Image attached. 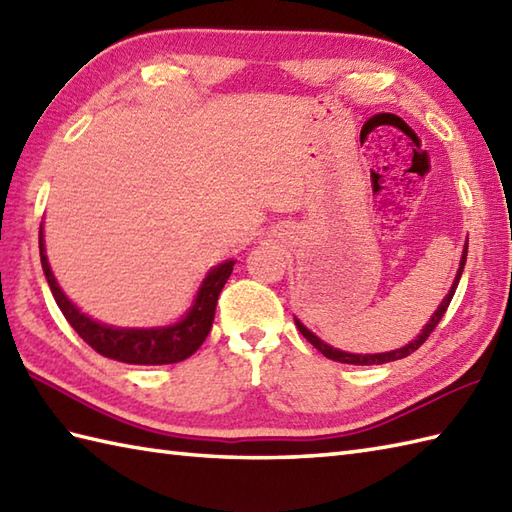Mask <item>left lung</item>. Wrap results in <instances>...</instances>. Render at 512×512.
<instances>
[{
	"instance_id": "obj_1",
	"label": "left lung",
	"mask_w": 512,
	"mask_h": 512,
	"mask_svg": "<svg viewBox=\"0 0 512 512\" xmlns=\"http://www.w3.org/2000/svg\"><path fill=\"white\" fill-rule=\"evenodd\" d=\"M466 253H469V239H466V244H464V250H462V259H460V268H458V275H455V279H453V286H451V290H449V295L442 299V303L438 306V310L431 314V319H429V323L424 325L422 328V332L416 336V339H413L411 343H407L405 347H398V350H391V352H380V354H350V352H343V350H336V347H332V345H328L325 341H321L317 334L314 332H310L306 325H303L297 317H295V323H297V328H299V332L306 336V339L317 347V350L323 354V356H328V358H332V361H339V363H350V365H383V363H391V361H398V358H405V356H409L411 352H416L418 347L429 339V334L436 330V325L440 323V319L444 317V312H447V308H449V303H451V299H453V295H455V288H458V284H460V277H462V270H464V264H466Z\"/></svg>"
}]
</instances>
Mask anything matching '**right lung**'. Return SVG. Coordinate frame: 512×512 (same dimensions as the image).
Segmentation results:
<instances>
[{
  "label": "right lung",
  "mask_w": 512,
  "mask_h": 512,
  "mask_svg": "<svg viewBox=\"0 0 512 512\" xmlns=\"http://www.w3.org/2000/svg\"><path fill=\"white\" fill-rule=\"evenodd\" d=\"M39 255L52 297L61 308L63 317L76 330V334L101 356L129 365L180 363L198 350L211 332L217 297H220L226 279L231 277L235 266V259H226L220 266L211 268L202 279L198 292H195L191 308L184 312L180 321L171 325H160V328H116V325H107L88 317L61 290L59 281L48 264L43 226L39 228Z\"/></svg>",
  "instance_id": "add662e5"
}]
</instances>
